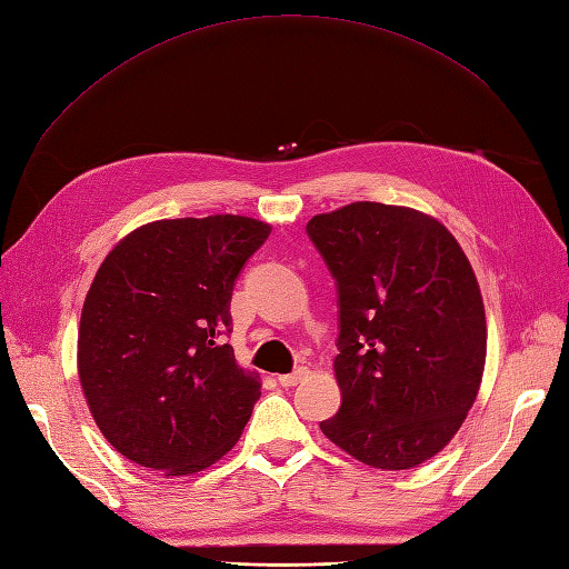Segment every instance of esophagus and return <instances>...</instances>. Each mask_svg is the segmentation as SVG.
Masks as SVG:
<instances>
[{
  "instance_id": "34e87169",
  "label": "esophagus",
  "mask_w": 569,
  "mask_h": 569,
  "mask_svg": "<svg viewBox=\"0 0 569 569\" xmlns=\"http://www.w3.org/2000/svg\"><path fill=\"white\" fill-rule=\"evenodd\" d=\"M306 377H308V370L306 368H299V370H295V372H289V375H280L278 377V382L282 385V387H297L299 382H303L306 380Z\"/></svg>"
}]
</instances>
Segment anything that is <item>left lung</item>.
<instances>
[{"instance_id":"left-lung-1","label":"left lung","mask_w":569,"mask_h":569,"mask_svg":"<svg viewBox=\"0 0 569 569\" xmlns=\"http://www.w3.org/2000/svg\"><path fill=\"white\" fill-rule=\"evenodd\" d=\"M339 287L341 391L322 435L377 470L435 458L468 418L487 363L477 274L446 226L353 201L306 226Z\"/></svg>"}]
</instances>
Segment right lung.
Wrapping results in <instances>:
<instances>
[{
  "mask_svg": "<svg viewBox=\"0 0 569 569\" xmlns=\"http://www.w3.org/2000/svg\"><path fill=\"white\" fill-rule=\"evenodd\" d=\"M270 234L249 216L153 220L101 261L78 327V377L99 432L142 468H211L244 432L261 396L239 368L230 299Z\"/></svg>",
  "mask_w": 569,
  "mask_h": 569,
  "instance_id": "obj_1",
  "label": "right lung"
}]
</instances>
